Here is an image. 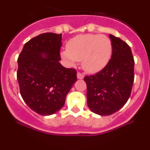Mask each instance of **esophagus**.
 I'll return each instance as SVG.
<instances>
[{"label": "esophagus", "mask_w": 150, "mask_h": 150, "mask_svg": "<svg viewBox=\"0 0 150 150\" xmlns=\"http://www.w3.org/2000/svg\"><path fill=\"white\" fill-rule=\"evenodd\" d=\"M83 77H84V75H83V74H82V73H80V72L77 73V78H78V79H83Z\"/></svg>", "instance_id": "34e87169"}]
</instances>
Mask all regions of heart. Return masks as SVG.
Returning <instances> with one entry per match:
<instances>
[{"label":"heart","mask_w":150,"mask_h":150,"mask_svg":"<svg viewBox=\"0 0 150 150\" xmlns=\"http://www.w3.org/2000/svg\"><path fill=\"white\" fill-rule=\"evenodd\" d=\"M112 43L107 36L82 34L72 38L67 43V50L62 52V57L73 65L81 62L85 71L96 73L106 66L111 56Z\"/></svg>","instance_id":"b5f03b06"}]
</instances>
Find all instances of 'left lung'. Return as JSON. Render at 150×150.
Masks as SVG:
<instances>
[{
  "instance_id": "8db88e82",
  "label": "left lung",
  "mask_w": 150,
  "mask_h": 150,
  "mask_svg": "<svg viewBox=\"0 0 150 150\" xmlns=\"http://www.w3.org/2000/svg\"><path fill=\"white\" fill-rule=\"evenodd\" d=\"M112 56L101 71L86 76L87 104L96 114L109 116L128 101L134 79V60L130 46L110 34Z\"/></svg>"
}]
</instances>
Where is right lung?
<instances>
[{
  "instance_id": "1",
  "label": "right lung",
  "mask_w": 150,
  "mask_h": 150,
  "mask_svg": "<svg viewBox=\"0 0 150 150\" xmlns=\"http://www.w3.org/2000/svg\"><path fill=\"white\" fill-rule=\"evenodd\" d=\"M62 36L51 32L37 36L24 45L18 58L21 95L30 109L43 116L53 114L63 107L77 79L76 69L59 63Z\"/></svg>"
}]
</instances>
